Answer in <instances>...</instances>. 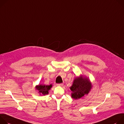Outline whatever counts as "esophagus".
Masks as SVG:
<instances>
[{
	"mask_svg": "<svg viewBox=\"0 0 124 124\" xmlns=\"http://www.w3.org/2000/svg\"><path fill=\"white\" fill-rule=\"evenodd\" d=\"M63 84H62V83H60V84H57V85L58 86H63Z\"/></svg>",
	"mask_w": 124,
	"mask_h": 124,
	"instance_id": "obj_1",
	"label": "esophagus"
}]
</instances>
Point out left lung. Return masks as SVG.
Listing matches in <instances>:
<instances>
[{"instance_id":"obj_1","label":"left lung","mask_w":124,"mask_h":124,"mask_svg":"<svg viewBox=\"0 0 124 124\" xmlns=\"http://www.w3.org/2000/svg\"><path fill=\"white\" fill-rule=\"evenodd\" d=\"M91 88L92 85L88 79L83 77H77L70 87L72 91L71 97L75 100L79 99L88 94Z\"/></svg>"}]
</instances>
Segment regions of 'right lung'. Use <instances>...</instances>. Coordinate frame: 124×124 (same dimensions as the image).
Segmentation results:
<instances>
[{
  "instance_id": "add662e5",
  "label": "right lung",
  "mask_w": 124,
  "mask_h": 124,
  "mask_svg": "<svg viewBox=\"0 0 124 124\" xmlns=\"http://www.w3.org/2000/svg\"><path fill=\"white\" fill-rule=\"evenodd\" d=\"M52 87V85H39L38 86H37L36 87V90H37L39 91V93H40L43 94V95L47 94H48L49 92L48 91L51 89V88Z\"/></svg>"
}]
</instances>
